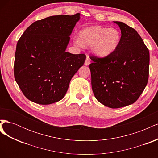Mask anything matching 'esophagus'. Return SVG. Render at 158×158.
Wrapping results in <instances>:
<instances>
[{"label": "esophagus", "mask_w": 158, "mask_h": 158, "mask_svg": "<svg viewBox=\"0 0 158 158\" xmlns=\"http://www.w3.org/2000/svg\"><path fill=\"white\" fill-rule=\"evenodd\" d=\"M89 64H90V59H89V56H88V55H87L86 59H85V63H84V64H85V66H88Z\"/></svg>", "instance_id": "obj_1"}]
</instances>
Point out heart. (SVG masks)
Masks as SVG:
<instances>
[{"mask_svg":"<svg viewBox=\"0 0 158 158\" xmlns=\"http://www.w3.org/2000/svg\"><path fill=\"white\" fill-rule=\"evenodd\" d=\"M80 38L74 42L78 46L92 47L95 54L100 56L109 55L116 50L121 41L119 31L114 28L92 26L80 32Z\"/></svg>","mask_w":158,"mask_h":158,"instance_id":"b5f03b06","label":"heart"}]
</instances>
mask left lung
Returning a JSON list of instances; mask_svg holds the SVG:
<instances>
[{
	"label": "left lung",
	"mask_w": 158,
	"mask_h": 158,
	"mask_svg": "<svg viewBox=\"0 0 158 158\" xmlns=\"http://www.w3.org/2000/svg\"><path fill=\"white\" fill-rule=\"evenodd\" d=\"M114 23L121 31L116 50L104 57L89 56L95 97L113 109L127 106L139 98L148 83L150 64L149 50L137 31L123 22Z\"/></svg>",
	"instance_id": "1"
}]
</instances>
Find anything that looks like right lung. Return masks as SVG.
I'll return each mask as SVG.
<instances>
[{"mask_svg": "<svg viewBox=\"0 0 158 158\" xmlns=\"http://www.w3.org/2000/svg\"><path fill=\"white\" fill-rule=\"evenodd\" d=\"M80 14L57 15L33 22L18 41L14 65L16 82L30 101L49 105L63 99L85 54L65 52Z\"/></svg>", "mask_w": 158, "mask_h": 158, "instance_id": "obj_1", "label": "right lung"}]
</instances>
